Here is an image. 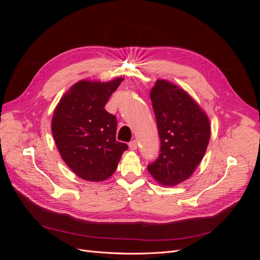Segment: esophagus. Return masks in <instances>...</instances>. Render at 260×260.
I'll return each mask as SVG.
<instances>
[{
    "label": "esophagus",
    "instance_id": "34e87169",
    "mask_svg": "<svg viewBox=\"0 0 260 260\" xmlns=\"http://www.w3.org/2000/svg\"><path fill=\"white\" fill-rule=\"evenodd\" d=\"M129 147H130L131 151H136V149L138 148V142H137V141L136 140L131 141V142L129 143Z\"/></svg>",
    "mask_w": 260,
    "mask_h": 260
}]
</instances>
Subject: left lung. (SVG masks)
Returning <instances> with one entry per match:
<instances>
[{"instance_id": "obj_1", "label": "left lung", "mask_w": 260, "mask_h": 260, "mask_svg": "<svg viewBox=\"0 0 260 260\" xmlns=\"http://www.w3.org/2000/svg\"><path fill=\"white\" fill-rule=\"evenodd\" d=\"M151 98L160 138V154L147 170L156 182L175 186L201 164L210 139L207 114L177 84L157 79Z\"/></svg>"}]
</instances>
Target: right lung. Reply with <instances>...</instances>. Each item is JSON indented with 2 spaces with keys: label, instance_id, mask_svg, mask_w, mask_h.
Returning a JSON list of instances; mask_svg holds the SVG:
<instances>
[{
  "label": "right lung",
  "instance_id": "right-lung-1",
  "mask_svg": "<svg viewBox=\"0 0 260 260\" xmlns=\"http://www.w3.org/2000/svg\"><path fill=\"white\" fill-rule=\"evenodd\" d=\"M122 77L106 82L83 79L65 92L54 109L51 129L62 160L91 182L112 177L128 145L116 140V117L105 104Z\"/></svg>",
  "mask_w": 260,
  "mask_h": 260
}]
</instances>
